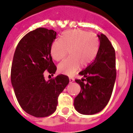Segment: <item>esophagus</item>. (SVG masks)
Returning a JSON list of instances; mask_svg holds the SVG:
<instances>
[{
	"label": "esophagus",
	"mask_w": 133,
	"mask_h": 133,
	"mask_svg": "<svg viewBox=\"0 0 133 133\" xmlns=\"http://www.w3.org/2000/svg\"><path fill=\"white\" fill-rule=\"evenodd\" d=\"M75 81V80H74V78H69V83L71 84V83H72Z\"/></svg>",
	"instance_id": "obj_1"
}]
</instances>
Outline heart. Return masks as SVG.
I'll return each mask as SVG.
<instances>
[{
    "label": "heart",
    "mask_w": 133,
    "mask_h": 133,
    "mask_svg": "<svg viewBox=\"0 0 133 133\" xmlns=\"http://www.w3.org/2000/svg\"><path fill=\"white\" fill-rule=\"evenodd\" d=\"M98 49V39L95 34L81 29L69 30L63 34L61 41L56 40L50 47L54 60L59 61L68 54L70 57L58 66L61 73L71 76L80 67L86 66L95 58Z\"/></svg>",
    "instance_id": "1"
}]
</instances>
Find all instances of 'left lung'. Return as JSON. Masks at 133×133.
<instances>
[{
	"instance_id": "1",
	"label": "left lung",
	"mask_w": 133,
	"mask_h": 133,
	"mask_svg": "<svg viewBox=\"0 0 133 133\" xmlns=\"http://www.w3.org/2000/svg\"><path fill=\"white\" fill-rule=\"evenodd\" d=\"M98 37L100 46L95 60L79 72L83 78L75 80L81 90L74 100V106L83 115H94L107 106L116 80L115 49L105 35Z\"/></svg>"
}]
</instances>
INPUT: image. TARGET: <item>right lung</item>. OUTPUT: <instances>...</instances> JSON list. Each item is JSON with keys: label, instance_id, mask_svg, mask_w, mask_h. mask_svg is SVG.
I'll return each instance as SVG.
<instances>
[{"label": "right lung", "instance_id": "obj_1", "mask_svg": "<svg viewBox=\"0 0 133 133\" xmlns=\"http://www.w3.org/2000/svg\"><path fill=\"white\" fill-rule=\"evenodd\" d=\"M56 37L53 30L38 28L19 41L11 66V83L21 108L35 117H46L56 109L58 97L67 86V76L59 75L46 81L44 72L53 75L56 66L50 47Z\"/></svg>", "mask_w": 133, "mask_h": 133}]
</instances>
